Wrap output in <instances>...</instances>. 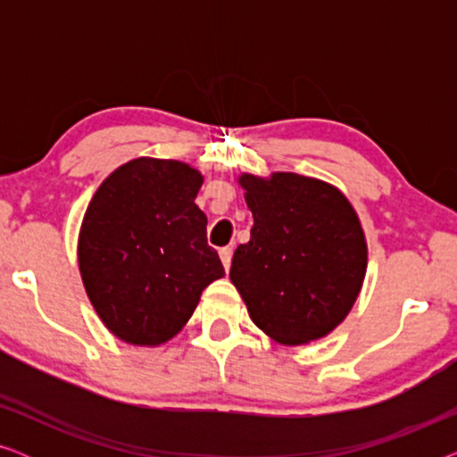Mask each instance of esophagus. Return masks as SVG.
<instances>
[{
	"label": "esophagus",
	"mask_w": 457,
	"mask_h": 457,
	"mask_svg": "<svg viewBox=\"0 0 457 457\" xmlns=\"http://www.w3.org/2000/svg\"><path fill=\"white\" fill-rule=\"evenodd\" d=\"M220 260H222V264H224V268H230V260H233V247H222L220 249Z\"/></svg>",
	"instance_id": "34e87169"
}]
</instances>
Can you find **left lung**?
Returning a JSON list of instances; mask_svg holds the SVG:
<instances>
[{"instance_id": "left-lung-1", "label": "left lung", "mask_w": 457, "mask_h": 457, "mask_svg": "<svg viewBox=\"0 0 457 457\" xmlns=\"http://www.w3.org/2000/svg\"><path fill=\"white\" fill-rule=\"evenodd\" d=\"M252 239L235 249L230 280L255 327L285 345L327 337L364 283L368 249L339 189L295 172L241 174Z\"/></svg>"}]
</instances>
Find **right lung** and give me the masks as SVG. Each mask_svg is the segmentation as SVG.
<instances>
[{
	"label": "right lung",
	"instance_id": "obj_1",
	"mask_svg": "<svg viewBox=\"0 0 457 457\" xmlns=\"http://www.w3.org/2000/svg\"><path fill=\"white\" fill-rule=\"evenodd\" d=\"M204 177L177 160L137 158L99 185L79 235L87 295L105 327L133 345L172 339L202 291L224 277L195 205Z\"/></svg>",
	"mask_w": 457,
	"mask_h": 457
}]
</instances>
